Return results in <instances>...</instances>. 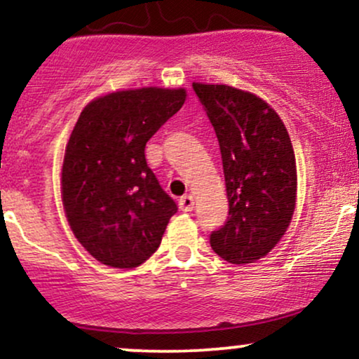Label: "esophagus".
<instances>
[{
    "mask_svg": "<svg viewBox=\"0 0 359 359\" xmlns=\"http://www.w3.org/2000/svg\"><path fill=\"white\" fill-rule=\"evenodd\" d=\"M179 205H180V209H182V211H185V212H189V211H192L194 209V199H192V196H182L179 199Z\"/></svg>",
    "mask_w": 359,
    "mask_h": 359,
    "instance_id": "1",
    "label": "esophagus"
}]
</instances>
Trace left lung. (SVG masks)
Masks as SVG:
<instances>
[{"mask_svg":"<svg viewBox=\"0 0 359 359\" xmlns=\"http://www.w3.org/2000/svg\"><path fill=\"white\" fill-rule=\"evenodd\" d=\"M219 142L229 216L212 250L234 265L270 253L294 216L297 167L285 125L265 101L224 84L194 82Z\"/></svg>","mask_w":359,"mask_h":359,"instance_id":"1","label":"left lung"}]
</instances>
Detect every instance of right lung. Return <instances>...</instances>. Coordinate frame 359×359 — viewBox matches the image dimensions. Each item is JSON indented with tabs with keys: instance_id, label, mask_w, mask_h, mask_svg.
<instances>
[{
	"instance_id": "add662e5",
	"label": "right lung",
	"mask_w": 359,
	"mask_h": 359,
	"mask_svg": "<svg viewBox=\"0 0 359 359\" xmlns=\"http://www.w3.org/2000/svg\"><path fill=\"white\" fill-rule=\"evenodd\" d=\"M185 89L118 90L82 109L62 163L74 236L97 262L135 269L160 246L177 204L147 165V142L182 108Z\"/></svg>"
}]
</instances>
